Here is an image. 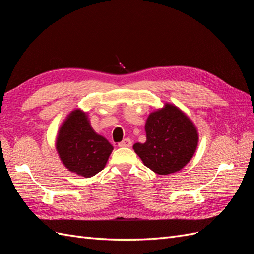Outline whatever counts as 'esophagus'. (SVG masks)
Returning a JSON list of instances; mask_svg holds the SVG:
<instances>
[{"mask_svg": "<svg viewBox=\"0 0 254 254\" xmlns=\"http://www.w3.org/2000/svg\"><path fill=\"white\" fill-rule=\"evenodd\" d=\"M131 144H132L131 140H130V139H125V140H123L121 143H119V146H120V147H130V146H131Z\"/></svg>", "mask_w": 254, "mask_h": 254, "instance_id": "34e87169", "label": "esophagus"}]
</instances>
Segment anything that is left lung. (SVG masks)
<instances>
[{
  "mask_svg": "<svg viewBox=\"0 0 254 254\" xmlns=\"http://www.w3.org/2000/svg\"><path fill=\"white\" fill-rule=\"evenodd\" d=\"M146 142L135 143L134 152L145 166L158 175L181 171L193 158L198 145L194 123L178 107L165 103L152 111L145 124Z\"/></svg>",
  "mask_w": 254,
  "mask_h": 254,
  "instance_id": "8db88e82",
  "label": "left lung"
}]
</instances>
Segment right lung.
Segmentation results:
<instances>
[{"label":"right lung","mask_w":254,"mask_h":254,"mask_svg":"<svg viewBox=\"0 0 254 254\" xmlns=\"http://www.w3.org/2000/svg\"><path fill=\"white\" fill-rule=\"evenodd\" d=\"M56 150L67 171L90 178L104 170L113 146L94 131L87 112L75 109L59 127Z\"/></svg>","instance_id":"add662e5"}]
</instances>
